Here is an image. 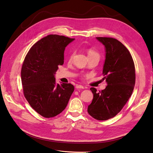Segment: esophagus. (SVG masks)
<instances>
[{
    "instance_id": "34e87169",
    "label": "esophagus",
    "mask_w": 153,
    "mask_h": 153,
    "mask_svg": "<svg viewBox=\"0 0 153 153\" xmlns=\"http://www.w3.org/2000/svg\"><path fill=\"white\" fill-rule=\"evenodd\" d=\"M75 88H76V89H84V86H82V85H78V84H76Z\"/></svg>"
}]
</instances>
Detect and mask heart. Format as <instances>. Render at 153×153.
I'll list each match as a JSON object with an SVG mask.
<instances>
[{"label":"heart","instance_id":"obj_1","mask_svg":"<svg viewBox=\"0 0 153 153\" xmlns=\"http://www.w3.org/2000/svg\"><path fill=\"white\" fill-rule=\"evenodd\" d=\"M95 55H98V56H99V54H98L97 52H96V51L94 50L93 49H89V50H88V57L95 56ZM73 54H72V55L70 56V60H71V59H73Z\"/></svg>","mask_w":153,"mask_h":153}]
</instances>
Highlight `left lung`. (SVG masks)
Here are the masks:
<instances>
[{"instance_id": "1", "label": "left lung", "mask_w": 153, "mask_h": 153, "mask_svg": "<svg viewBox=\"0 0 153 153\" xmlns=\"http://www.w3.org/2000/svg\"><path fill=\"white\" fill-rule=\"evenodd\" d=\"M105 50L103 67L107 86L96 92L95 88L90 90L93 100L88 107V113L98 120H107L119 113L133 92L135 73L133 59L128 50L118 40L109 37H96Z\"/></svg>"}]
</instances>
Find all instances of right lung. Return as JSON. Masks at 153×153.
<instances>
[{
	"label": "right lung",
	"mask_w": 153,
	"mask_h": 153,
	"mask_svg": "<svg viewBox=\"0 0 153 153\" xmlns=\"http://www.w3.org/2000/svg\"><path fill=\"white\" fill-rule=\"evenodd\" d=\"M74 39L50 35L29 50L23 62L21 76L25 97L34 110L51 118L65 109L74 91L71 84H57L55 74L64 63V51Z\"/></svg>",
	"instance_id": "add662e5"
}]
</instances>
